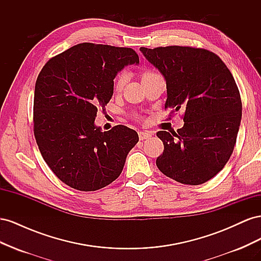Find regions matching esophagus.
Returning a JSON list of instances; mask_svg holds the SVG:
<instances>
[{
	"label": "esophagus",
	"mask_w": 261,
	"mask_h": 261,
	"mask_svg": "<svg viewBox=\"0 0 261 261\" xmlns=\"http://www.w3.org/2000/svg\"><path fill=\"white\" fill-rule=\"evenodd\" d=\"M138 135H139L140 140H145V139H148V138L151 137L152 134L150 132H139Z\"/></svg>",
	"instance_id": "esophagus-1"
}]
</instances>
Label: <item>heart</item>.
Segmentation results:
<instances>
[{
    "label": "heart",
    "instance_id": "heart-1",
    "mask_svg": "<svg viewBox=\"0 0 261 261\" xmlns=\"http://www.w3.org/2000/svg\"><path fill=\"white\" fill-rule=\"evenodd\" d=\"M155 74V72H152V70H146V72L143 73V75H141V80H146L147 77L151 76ZM126 81H127V74H126L125 72L118 74L117 77L115 78V82H114V90L115 91H121L123 89V87L126 83Z\"/></svg>",
    "mask_w": 261,
    "mask_h": 261
}]
</instances>
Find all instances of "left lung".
I'll list each match as a JSON object with an SVG mask.
<instances>
[{"label": "left lung", "instance_id": "8db88e82", "mask_svg": "<svg viewBox=\"0 0 261 261\" xmlns=\"http://www.w3.org/2000/svg\"><path fill=\"white\" fill-rule=\"evenodd\" d=\"M167 81L165 109H184V126L156 133L164 145L155 164L164 175L187 185L216 176L230 159L242 118L234 77L216 53L193 46L140 48Z\"/></svg>", "mask_w": 261, "mask_h": 261}]
</instances>
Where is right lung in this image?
Returning <instances> with one entry per match:
<instances>
[{
	"mask_svg": "<svg viewBox=\"0 0 261 261\" xmlns=\"http://www.w3.org/2000/svg\"><path fill=\"white\" fill-rule=\"evenodd\" d=\"M139 63L130 48L84 42L55 55L39 73L34 98V133L42 158L63 183L93 192L122 173L138 134L116 125H94L113 94L114 78Z\"/></svg>",
	"mask_w": 261,
	"mask_h": 261,
	"instance_id": "add662e5",
	"label": "right lung"
}]
</instances>
